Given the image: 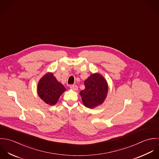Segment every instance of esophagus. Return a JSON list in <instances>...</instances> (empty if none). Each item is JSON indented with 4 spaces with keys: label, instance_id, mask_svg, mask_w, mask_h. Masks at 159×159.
I'll return each instance as SVG.
<instances>
[{
    "label": "esophagus",
    "instance_id": "34e87169",
    "mask_svg": "<svg viewBox=\"0 0 159 159\" xmlns=\"http://www.w3.org/2000/svg\"><path fill=\"white\" fill-rule=\"evenodd\" d=\"M70 89L72 90H74V91H76L78 90V87L76 85H71L70 86Z\"/></svg>",
    "mask_w": 159,
    "mask_h": 159
}]
</instances>
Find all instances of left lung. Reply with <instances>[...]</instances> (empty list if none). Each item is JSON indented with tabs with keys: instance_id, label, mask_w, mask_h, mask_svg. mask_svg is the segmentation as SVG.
Segmentation results:
<instances>
[{
	"instance_id": "obj_1",
	"label": "left lung",
	"mask_w": 159,
	"mask_h": 159,
	"mask_svg": "<svg viewBox=\"0 0 159 159\" xmlns=\"http://www.w3.org/2000/svg\"><path fill=\"white\" fill-rule=\"evenodd\" d=\"M85 89L81 90L84 105L93 109L102 104L108 93V84L105 78L99 73L92 74L84 81Z\"/></svg>"
}]
</instances>
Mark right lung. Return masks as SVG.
I'll return each mask as SVG.
<instances>
[{"mask_svg": "<svg viewBox=\"0 0 159 159\" xmlns=\"http://www.w3.org/2000/svg\"><path fill=\"white\" fill-rule=\"evenodd\" d=\"M66 90L63 85L57 80L52 72H48L39 81L37 90L39 96L46 104L53 106Z\"/></svg>", "mask_w": 159, "mask_h": 159, "instance_id": "obj_1", "label": "right lung"}]
</instances>
